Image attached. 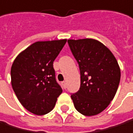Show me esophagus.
Returning a JSON list of instances; mask_svg holds the SVG:
<instances>
[{
  "instance_id": "esophagus-1",
  "label": "esophagus",
  "mask_w": 133,
  "mask_h": 133,
  "mask_svg": "<svg viewBox=\"0 0 133 133\" xmlns=\"http://www.w3.org/2000/svg\"><path fill=\"white\" fill-rule=\"evenodd\" d=\"M62 87H63L64 89L66 88V81H63V82L62 83Z\"/></svg>"
}]
</instances>
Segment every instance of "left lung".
Instances as JSON below:
<instances>
[{
    "label": "left lung",
    "mask_w": 133,
    "mask_h": 133,
    "mask_svg": "<svg viewBox=\"0 0 133 133\" xmlns=\"http://www.w3.org/2000/svg\"><path fill=\"white\" fill-rule=\"evenodd\" d=\"M79 64L80 87L71 97L80 114L96 115L113 100L120 81L118 62L103 44L92 39L68 40Z\"/></svg>",
    "instance_id": "left-lung-1"
}]
</instances>
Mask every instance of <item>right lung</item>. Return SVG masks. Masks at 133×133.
Wrapping results in <instances>:
<instances>
[{"label": "right lung", "mask_w": 133, "mask_h": 133, "mask_svg": "<svg viewBox=\"0 0 133 133\" xmlns=\"http://www.w3.org/2000/svg\"><path fill=\"white\" fill-rule=\"evenodd\" d=\"M66 40L38 41L19 54L11 67V84L18 101L31 113L43 115L54 107L62 92L54 61Z\"/></svg>", "instance_id": "1"}]
</instances>
